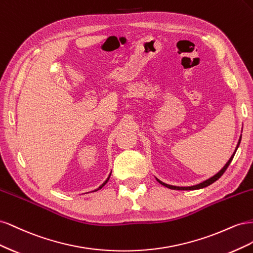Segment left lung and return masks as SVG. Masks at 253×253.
Masks as SVG:
<instances>
[{"mask_svg": "<svg viewBox=\"0 0 253 253\" xmlns=\"http://www.w3.org/2000/svg\"><path fill=\"white\" fill-rule=\"evenodd\" d=\"M241 138H242V137H241ZM241 138H240V140H239V143H237V147H236V149H235L234 153L232 154V156L230 157V159L228 160V163L224 166L223 169H221L218 173H216V174L214 175V176H212V177H210V178H208V179H206V180H205V181H203V182H200V183H197V185L191 186V187H177V186L168 185V183H165V182H163L162 180H159V179H157V178H156V179H157V181H158L159 183H162L163 186H165V187H167V188H169V189H172V190H197V189H203V188L208 187V186H210V185H211V183H213L214 181H216V180L220 177V176L225 173V171L227 170V168L229 167V165H230V163L232 162V159H233V157H234V154H235V152H236L237 148H239L240 142H241Z\"/></svg>", "mask_w": 253, "mask_h": 253, "instance_id": "1", "label": "left lung"}]
</instances>
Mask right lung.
Wrapping results in <instances>:
<instances>
[{
  "label": "right lung",
  "instance_id": "add662e5",
  "mask_svg": "<svg viewBox=\"0 0 253 253\" xmlns=\"http://www.w3.org/2000/svg\"><path fill=\"white\" fill-rule=\"evenodd\" d=\"M110 176H111V174H110V175H109V177H108V178H106V180H105V181H104V182H103V183H102V185H101V186H100V187H99V188H98V189H96V190H94V191H91V192H96V191H98V190H100V189H101V188H102V187H103V186H104V185H105V183H106V182H108V181H109V179H110Z\"/></svg>",
  "mask_w": 253,
  "mask_h": 253
}]
</instances>
